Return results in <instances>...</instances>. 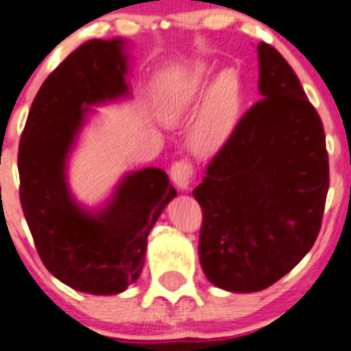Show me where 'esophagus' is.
<instances>
[{
	"label": "esophagus",
	"mask_w": 351,
	"mask_h": 351,
	"mask_svg": "<svg viewBox=\"0 0 351 351\" xmlns=\"http://www.w3.org/2000/svg\"><path fill=\"white\" fill-rule=\"evenodd\" d=\"M193 178H195V169H193V163L188 162V160H179L170 169V179L182 191L189 189Z\"/></svg>",
	"instance_id": "obj_1"
}]
</instances>
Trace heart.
Returning a JSON list of instances; mask_svg holds the SVG:
<instances>
[{
    "label": "heart",
    "mask_w": 351,
    "mask_h": 351,
    "mask_svg": "<svg viewBox=\"0 0 351 351\" xmlns=\"http://www.w3.org/2000/svg\"><path fill=\"white\" fill-rule=\"evenodd\" d=\"M212 75L214 71L205 62L173 69L163 78L158 95L160 111L169 123L186 120L204 101L189 130V143L200 154H212L226 144L243 108V83L239 71H223L214 82Z\"/></svg>",
    "instance_id": "obj_1"
}]
</instances>
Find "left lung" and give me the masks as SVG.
<instances>
[{"instance_id": "obj_1", "label": "left lung", "mask_w": 351, "mask_h": 351, "mask_svg": "<svg viewBox=\"0 0 351 351\" xmlns=\"http://www.w3.org/2000/svg\"><path fill=\"white\" fill-rule=\"evenodd\" d=\"M259 94L193 189L200 263L230 292H257L313 247L329 189L326 134L287 60L257 45Z\"/></svg>"}]
</instances>
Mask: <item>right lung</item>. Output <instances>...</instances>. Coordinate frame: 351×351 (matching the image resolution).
<instances>
[{
	"mask_svg": "<svg viewBox=\"0 0 351 351\" xmlns=\"http://www.w3.org/2000/svg\"><path fill=\"white\" fill-rule=\"evenodd\" d=\"M125 41L90 40L50 73L34 97L21 144V204L45 268L69 287L120 294L139 278L147 234L176 197L162 169L127 173L108 204L86 208L66 179L67 154L90 106L128 95Z\"/></svg>",
	"mask_w": 351,
	"mask_h": 351,
	"instance_id": "right-lung-1",
	"label": "right lung"
}]
</instances>
